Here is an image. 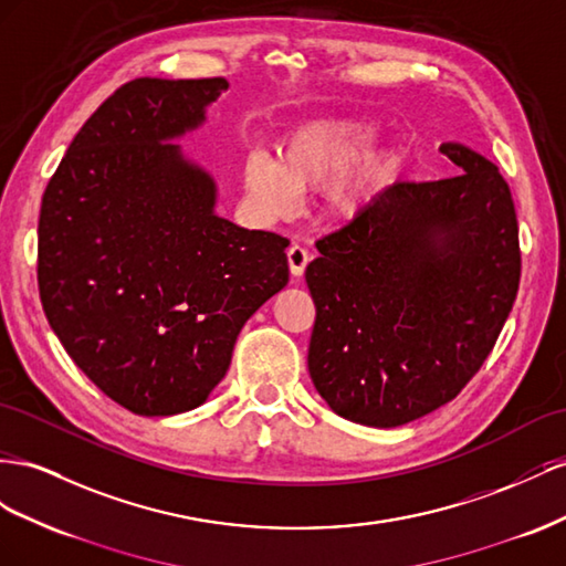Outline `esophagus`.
Returning a JSON list of instances; mask_svg holds the SVG:
<instances>
[{
	"instance_id": "esophagus-1",
	"label": "esophagus",
	"mask_w": 566,
	"mask_h": 566,
	"mask_svg": "<svg viewBox=\"0 0 566 566\" xmlns=\"http://www.w3.org/2000/svg\"><path fill=\"white\" fill-rule=\"evenodd\" d=\"M311 253L305 251L303 247H298V244H292L289 247V251H286V261H289V270H292V274L294 277H301V274L305 272V268H308V263H311Z\"/></svg>"
}]
</instances>
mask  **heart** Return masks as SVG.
<instances>
[{
  "label": "heart",
  "mask_w": 566,
  "mask_h": 566,
  "mask_svg": "<svg viewBox=\"0 0 566 566\" xmlns=\"http://www.w3.org/2000/svg\"><path fill=\"white\" fill-rule=\"evenodd\" d=\"M373 137V125L355 118L303 123L280 144L277 164L265 156L247 160V197L255 211L282 218L294 211L296 191L327 187L329 218L353 220L377 199L398 168V158L389 149L360 154Z\"/></svg>",
  "instance_id": "heart-1"
}]
</instances>
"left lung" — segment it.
<instances>
[{"instance_id": "obj_1", "label": "left lung", "mask_w": 566, "mask_h": 566, "mask_svg": "<svg viewBox=\"0 0 566 566\" xmlns=\"http://www.w3.org/2000/svg\"><path fill=\"white\" fill-rule=\"evenodd\" d=\"M460 175L400 180L317 239L311 379L329 408L400 427L453 400L479 373L522 277L520 224L500 170L441 144Z\"/></svg>"}]
</instances>
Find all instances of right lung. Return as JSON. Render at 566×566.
Instances as JSON below:
<instances>
[{
	"label": "right lung",
	"instance_id": "right-lung-1",
	"mask_svg": "<svg viewBox=\"0 0 566 566\" xmlns=\"http://www.w3.org/2000/svg\"><path fill=\"white\" fill-rule=\"evenodd\" d=\"M222 90L224 77L130 80L80 127L42 197L44 315L135 415L201 406L244 322L289 282V239L218 218L213 180L168 142Z\"/></svg>",
	"mask_w": 566,
	"mask_h": 566
}]
</instances>
